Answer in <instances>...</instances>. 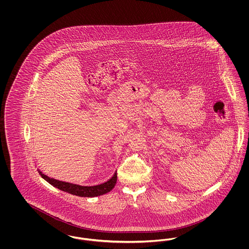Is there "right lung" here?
<instances>
[{
    "instance_id": "1",
    "label": "right lung",
    "mask_w": 249,
    "mask_h": 249,
    "mask_svg": "<svg viewBox=\"0 0 249 249\" xmlns=\"http://www.w3.org/2000/svg\"><path fill=\"white\" fill-rule=\"evenodd\" d=\"M39 174L45 180H47L50 185L54 186L55 188L62 191L71 193L72 195L80 196V197H95V196L106 194L110 190H113L117 182V176H114L113 178H110L108 181L103 184L93 186V187H83L76 184H71L69 182H63V181L56 180L54 178H48V176L42 174V172H39Z\"/></svg>"
}]
</instances>
